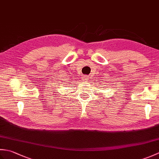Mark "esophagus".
<instances>
[{
	"label": "esophagus",
	"mask_w": 159,
	"mask_h": 159,
	"mask_svg": "<svg viewBox=\"0 0 159 159\" xmlns=\"http://www.w3.org/2000/svg\"><path fill=\"white\" fill-rule=\"evenodd\" d=\"M83 79V80H84V81H86V82H87V81H88V80H89V76H84Z\"/></svg>",
	"instance_id": "1"
}]
</instances>
